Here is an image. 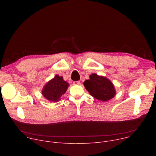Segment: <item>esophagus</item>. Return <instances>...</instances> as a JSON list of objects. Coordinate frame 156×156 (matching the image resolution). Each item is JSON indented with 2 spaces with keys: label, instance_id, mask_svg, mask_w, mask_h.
Here are the masks:
<instances>
[{
  "label": "esophagus",
  "instance_id": "obj_1",
  "mask_svg": "<svg viewBox=\"0 0 156 156\" xmlns=\"http://www.w3.org/2000/svg\"><path fill=\"white\" fill-rule=\"evenodd\" d=\"M73 84H76V85H78V84H80V81H73Z\"/></svg>",
  "mask_w": 156,
  "mask_h": 156
}]
</instances>
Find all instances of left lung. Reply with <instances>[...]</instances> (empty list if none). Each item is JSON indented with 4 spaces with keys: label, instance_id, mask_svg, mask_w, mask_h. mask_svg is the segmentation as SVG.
Returning <instances> with one entry per match:
<instances>
[{
    "label": "left lung",
    "instance_id": "left-lung-1",
    "mask_svg": "<svg viewBox=\"0 0 156 156\" xmlns=\"http://www.w3.org/2000/svg\"><path fill=\"white\" fill-rule=\"evenodd\" d=\"M83 84L93 97L101 101L105 102L112 99L116 94L112 82L106 77L95 73L90 75V80H86Z\"/></svg>",
    "mask_w": 156,
    "mask_h": 156
}]
</instances>
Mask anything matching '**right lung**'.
Masks as SVG:
<instances>
[{
    "label": "right lung",
    "instance_id": "add662e5",
    "mask_svg": "<svg viewBox=\"0 0 156 156\" xmlns=\"http://www.w3.org/2000/svg\"><path fill=\"white\" fill-rule=\"evenodd\" d=\"M69 86V84L63 80L62 76L55 75L44 86L42 94L48 101L55 102L60 100L61 96L65 93Z\"/></svg>",
    "mask_w": 156,
    "mask_h": 156
}]
</instances>
